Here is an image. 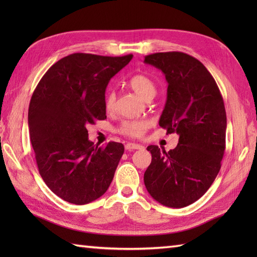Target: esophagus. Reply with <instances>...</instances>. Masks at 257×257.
<instances>
[{
    "instance_id": "34e87169",
    "label": "esophagus",
    "mask_w": 257,
    "mask_h": 257,
    "mask_svg": "<svg viewBox=\"0 0 257 257\" xmlns=\"http://www.w3.org/2000/svg\"><path fill=\"white\" fill-rule=\"evenodd\" d=\"M124 149L128 150V151L143 150V149H145V147L141 146V145H138V144H127V145H124Z\"/></svg>"
}]
</instances>
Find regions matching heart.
Returning a JSON list of instances; mask_svg holds the SVG:
<instances>
[{"mask_svg": "<svg viewBox=\"0 0 257 257\" xmlns=\"http://www.w3.org/2000/svg\"><path fill=\"white\" fill-rule=\"evenodd\" d=\"M128 84L136 94H138L146 101L151 100L157 94V86L154 79L145 74L134 75L129 79ZM116 102V95L113 91H108L105 98V107L107 111H111L114 108ZM150 122L147 119H130L124 120L119 125L118 133L130 138H141L144 137L148 130Z\"/></svg>", "mask_w": 257, "mask_h": 257, "instance_id": "1", "label": "heart"}]
</instances>
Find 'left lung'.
<instances>
[{
    "mask_svg": "<svg viewBox=\"0 0 257 257\" xmlns=\"http://www.w3.org/2000/svg\"><path fill=\"white\" fill-rule=\"evenodd\" d=\"M145 63L159 68L168 81L159 120L179 144L166 152L149 146L151 163L144 176L150 195L169 207H184L203 195L221 169L225 151L226 112L214 78L198 59L182 52L155 53Z\"/></svg>",
    "mask_w": 257,
    "mask_h": 257,
    "instance_id": "1",
    "label": "left lung"
}]
</instances>
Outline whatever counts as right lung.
<instances>
[{
    "label": "right lung",
    "mask_w": 257,
    "mask_h": 257,
    "mask_svg": "<svg viewBox=\"0 0 257 257\" xmlns=\"http://www.w3.org/2000/svg\"><path fill=\"white\" fill-rule=\"evenodd\" d=\"M132 58V54H70L47 70L33 92L29 130L38 172L69 203L95 201L112 181L123 145L110 141L95 146L86 127L107 118L106 87Z\"/></svg>",
    "instance_id": "add662e5"
}]
</instances>
